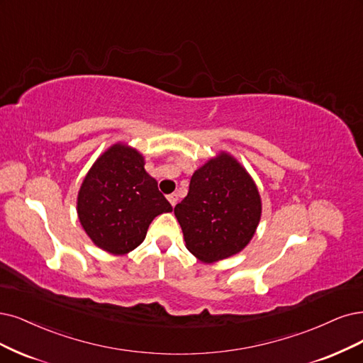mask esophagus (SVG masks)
Listing matches in <instances>:
<instances>
[{"instance_id":"esophagus-1","label":"esophagus","mask_w":363,"mask_h":363,"mask_svg":"<svg viewBox=\"0 0 363 363\" xmlns=\"http://www.w3.org/2000/svg\"><path fill=\"white\" fill-rule=\"evenodd\" d=\"M167 200H169V202H170V205H172V206H174V205L178 203V194H177V193L169 194V196H167Z\"/></svg>"}]
</instances>
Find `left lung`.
Wrapping results in <instances>:
<instances>
[{
	"label": "left lung",
	"instance_id": "obj_1",
	"mask_svg": "<svg viewBox=\"0 0 363 363\" xmlns=\"http://www.w3.org/2000/svg\"><path fill=\"white\" fill-rule=\"evenodd\" d=\"M260 213L256 184L224 152L194 172L189 194L174 206L186 248L206 263L244 250L257 229Z\"/></svg>",
	"mask_w": 363,
	"mask_h": 363
}]
</instances>
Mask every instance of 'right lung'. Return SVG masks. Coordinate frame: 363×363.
<instances>
[{"mask_svg":"<svg viewBox=\"0 0 363 363\" xmlns=\"http://www.w3.org/2000/svg\"><path fill=\"white\" fill-rule=\"evenodd\" d=\"M133 147L113 145L94 163L77 196L80 224L92 242L112 254L139 247L151 221L172 205Z\"/></svg>","mask_w":363,"mask_h":363,"instance_id":"add662e5","label":"right lung"}]
</instances>
